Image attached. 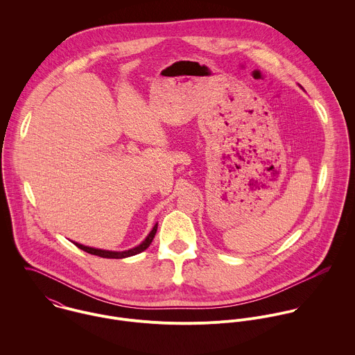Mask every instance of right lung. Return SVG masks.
Returning <instances> with one entry per match:
<instances>
[{
    "instance_id": "1",
    "label": "right lung",
    "mask_w": 355,
    "mask_h": 355,
    "mask_svg": "<svg viewBox=\"0 0 355 355\" xmlns=\"http://www.w3.org/2000/svg\"><path fill=\"white\" fill-rule=\"evenodd\" d=\"M157 225L158 223L154 224L152 231L149 232V235L145 238V241L142 243H139L138 246L130 249V250H124V252H112V250H102V249H96V248H89V246H85V245H80L78 242H73V245L76 248H79L80 250L86 252V253L94 254V255H98L102 258H127V257H131V255H137V254L142 253L145 252L150 245H152L153 239H154V235L157 232Z\"/></svg>"
}]
</instances>
